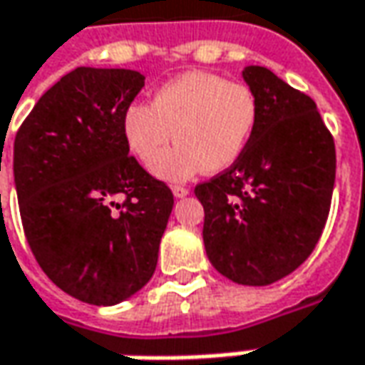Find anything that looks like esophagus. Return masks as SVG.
Listing matches in <instances>:
<instances>
[{
    "mask_svg": "<svg viewBox=\"0 0 365 365\" xmlns=\"http://www.w3.org/2000/svg\"><path fill=\"white\" fill-rule=\"evenodd\" d=\"M173 195H175L177 199H182V197H187L188 195V188L180 187V185H175V187H173Z\"/></svg>",
    "mask_w": 365,
    "mask_h": 365,
    "instance_id": "34e87169",
    "label": "esophagus"
}]
</instances>
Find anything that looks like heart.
Wrapping results in <instances>:
<instances>
[{"label": "heart", "instance_id": "obj_1", "mask_svg": "<svg viewBox=\"0 0 365 365\" xmlns=\"http://www.w3.org/2000/svg\"><path fill=\"white\" fill-rule=\"evenodd\" d=\"M257 122V98L243 82L212 72H185L160 86L148 104L134 102L122 112L120 130L126 148L152 165L175 130L178 144L153 173L170 182L202 170L219 173L243 154Z\"/></svg>", "mask_w": 365, "mask_h": 365}]
</instances>
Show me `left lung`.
I'll return each instance as SVG.
<instances>
[{
  "mask_svg": "<svg viewBox=\"0 0 365 365\" xmlns=\"http://www.w3.org/2000/svg\"><path fill=\"white\" fill-rule=\"evenodd\" d=\"M243 78L257 122L243 154L195 187L212 267L241 285H269L302 265L324 231L336 182V144L312 98L263 66Z\"/></svg>",
  "mask_w": 365,
  "mask_h": 365,
  "instance_id": "left-lung-1",
  "label": "left lung"
}]
</instances>
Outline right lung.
I'll use <instances>...</instances> for the list:
<instances>
[{
  "label": "right lung",
  "instance_id": "add662e5",
  "mask_svg": "<svg viewBox=\"0 0 365 365\" xmlns=\"http://www.w3.org/2000/svg\"><path fill=\"white\" fill-rule=\"evenodd\" d=\"M143 88L134 70L76 68L38 100L14 143L29 249L60 289L92 305L124 302L150 281L175 205L122 138V112Z\"/></svg>",
  "mask_w": 365,
  "mask_h": 365
}]
</instances>
